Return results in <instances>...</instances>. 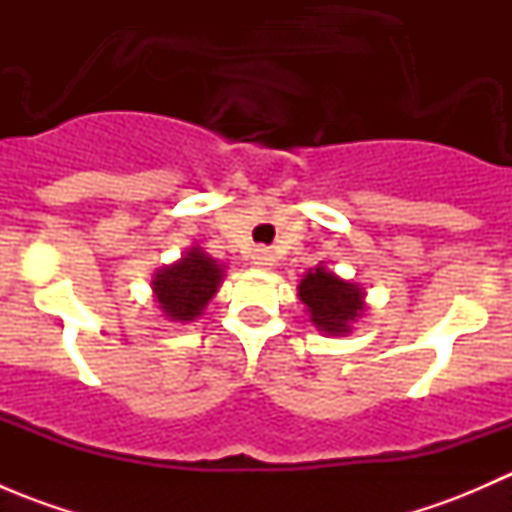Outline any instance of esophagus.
Returning a JSON list of instances; mask_svg holds the SVG:
<instances>
[{
	"mask_svg": "<svg viewBox=\"0 0 512 512\" xmlns=\"http://www.w3.org/2000/svg\"><path fill=\"white\" fill-rule=\"evenodd\" d=\"M275 260V252L267 250V247H255V250H252V265L260 267V270H270V267L275 265Z\"/></svg>",
	"mask_w": 512,
	"mask_h": 512,
	"instance_id": "esophagus-1",
	"label": "esophagus"
}]
</instances>
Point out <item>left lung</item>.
Wrapping results in <instances>:
<instances>
[{
    "instance_id": "8db88e82",
    "label": "left lung",
    "mask_w": 512,
    "mask_h": 512,
    "mask_svg": "<svg viewBox=\"0 0 512 512\" xmlns=\"http://www.w3.org/2000/svg\"><path fill=\"white\" fill-rule=\"evenodd\" d=\"M297 297L309 314V322L329 337H347L366 312V292L356 282L327 270L324 262L307 272L297 285Z\"/></svg>"
}]
</instances>
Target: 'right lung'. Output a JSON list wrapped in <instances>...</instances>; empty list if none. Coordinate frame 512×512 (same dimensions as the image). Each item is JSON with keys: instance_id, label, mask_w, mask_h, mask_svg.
<instances>
[{"instance_id": "obj_1", "label": "right lung", "mask_w": 512, "mask_h": 512, "mask_svg": "<svg viewBox=\"0 0 512 512\" xmlns=\"http://www.w3.org/2000/svg\"><path fill=\"white\" fill-rule=\"evenodd\" d=\"M225 280V265L193 245L180 260L165 265L153 275V302L168 322H195Z\"/></svg>"}]
</instances>
